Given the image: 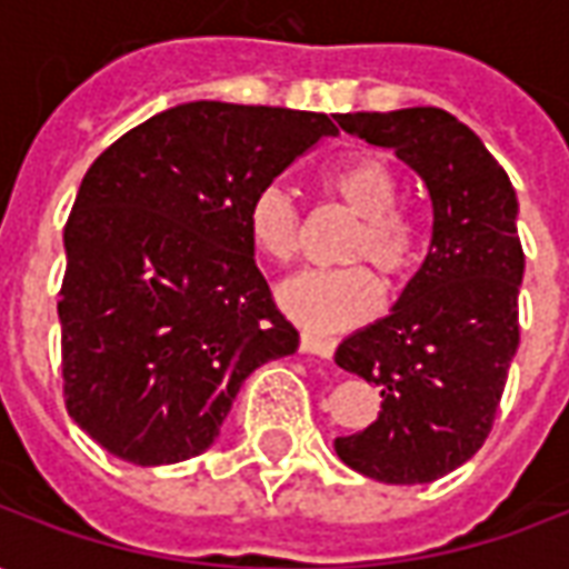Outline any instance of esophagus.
<instances>
[{"label":"esophagus","mask_w":569,"mask_h":569,"mask_svg":"<svg viewBox=\"0 0 569 569\" xmlns=\"http://www.w3.org/2000/svg\"><path fill=\"white\" fill-rule=\"evenodd\" d=\"M301 350L305 353H313V357H322L329 359L335 353V341H326V338H320V335H310V332H301Z\"/></svg>","instance_id":"obj_1"}]
</instances>
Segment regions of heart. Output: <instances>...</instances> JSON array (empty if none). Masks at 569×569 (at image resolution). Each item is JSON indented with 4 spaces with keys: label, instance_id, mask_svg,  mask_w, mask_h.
I'll return each instance as SVG.
<instances>
[{
    "label": "heart",
    "instance_id": "heart-1",
    "mask_svg": "<svg viewBox=\"0 0 569 569\" xmlns=\"http://www.w3.org/2000/svg\"><path fill=\"white\" fill-rule=\"evenodd\" d=\"M322 191L357 216L341 259L369 261L387 283H402L415 271L420 234L415 219L396 207L399 179L393 167L375 154H359L329 167L320 179ZM249 243L264 259L289 261L298 249L301 216L292 198L280 186H261L247 200ZM381 283L362 264L345 268H308L286 277L277 286V301L289 320L310 332H338L369 320L381 308Z\"/></svg>",
    "mask_w": 569,
    "mask_h": 569
}]
</instances>
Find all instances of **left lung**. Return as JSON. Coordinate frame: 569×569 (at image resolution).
Masks as SVG:
<instances>
[{"mask_svg":"<svg viewBox=\"0 0 569 569\" xmlns=\"http://www.w3.org/2000/svg\"><path fill=\"white\" fill-rule=\"evenodd\" d=\"M338 124L418 170L432 237L393 313L335 350L341 369L381 387L378 418L335 451L366 478L423 485L463 466L500 408L521 338L518 200L485 142L445 109L347 112Z\"/></svg>","mask_w":569,"mask_h":569,"instance_id":"obj_1","label":"left lung"}]
</instances>
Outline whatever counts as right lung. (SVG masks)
<instances>
[{
  "label": "right lung",
  "mask_w": 569,
  "mask_h": 569,
  "mask_svg": "<svg viewBox=\"0 0 569 569\" xmlns=\"http://www.w3.org/2000/svg\"><path fill=\"white\" fill-rule=\"evenodd\" d=\"M338 128L329 116L198 100L91 163L67 219L63 402L137 466L210 448L240 383L296 353L247 234V200Z\"/></svg>",
  "instance_id": "1"
}]
</instances>
